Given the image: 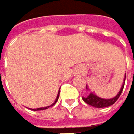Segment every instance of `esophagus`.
Masks as SVG:
<instances>
[{
	"label": "esophagus",
	"mask_w": 134,
	"mask_h": 134,
	"mask_svg": "<svg viewBox=\"0 0 134 134\" xmlns=\"http://www.w3.org/2000/svg\"><path fill=\"white\" fill-rule=\"evenodd\" d=\"M81 73H82V69L80 68H77L75 70V75H76V76H80Z\"/></svg>",
	"instance_id": "esophagus-1"
}]
</instances>
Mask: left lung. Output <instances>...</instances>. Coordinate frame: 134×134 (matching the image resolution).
Returning a JSON list of instances; mask_svg holds the SVG:
<instances>
[{
	"instance_id": "8db88e82",
	"label": "left lung",
	"mask_w": 134,
	"mask_h": 134,
	"mask_svg": "<svg viewBox=\"0 0 134 134\" xmlns=\"http://www.w3.org/2000/svg\"><path fill=\"white\" fill-rule=\"evenodd\" d=\"M125 77H126V74L125 75V78H124V82L122 83L121 88L120 91L118 92V93L115 95L114 98H100L98 96H97L96 94L93 93V92L90 91V90L89 89V86L86 85V90L88 91H90V93L87 95L86 97H82V99L84 100L85 103H86L87 104H89L92 107H97V108H103V107H110L111 105H113L115 102L117 101V99L119 98V97L120 96V94L123 91V89H124L125 86Z\"/></svg>"
}]
</instances>
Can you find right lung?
Here are the masks:
<instances>
[{
	"label": "right lung",
	"mask_w": 134,
	"mask_h": 134,
	"mask_svg": "<svg viewBox=\"0 0 134 134\" xmlns=\"http://www.w3.org/2000/svg\"><path fill=\"white\" fill-rule=\"evenodd\" d=\"M59 93H60V90L58 91V95H57V97H56V99L55 101L54 102V103H52L50 106H48V107H40V108H36V109H31V110H33V111H41V110H45V109H47L49 108V107H52V106H54L56 103H57V101L58 100V97H59Z\"/></svg>",
	"instance_id": "right-lung-1"
}]
</instances>
